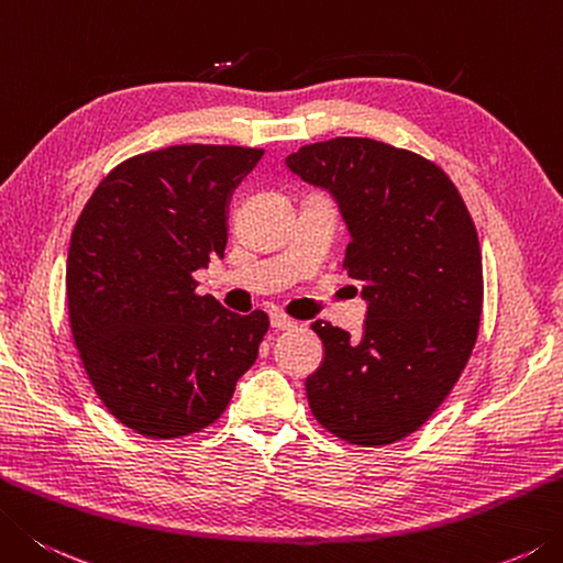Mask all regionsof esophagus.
<instances>
[{"instance_id": "obj_1", "label": "esophagus", "mask_w": 563, "mask_h": 563, "mask_svg": "<svg viewBox=\"0 0 563 563\" xmlns=\"http://www.w3.org/2000/svg\"><path fill=\"white\" fill-rule=\"evenodd\" d=\"M272 325L277 328V331H291V328H296V321H294V318L286 316V313L274 311L272 313Z\"/></svg>"}]
</instances>
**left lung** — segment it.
<instances>
[{
    "instance_id": "obj_1",
    "label": "left lung",
    "mask_w": 563,
    "mask_h": 563,
    "mask_svg": "<svg viewBox=\"0 0 563 563\" xmlns=\"http://www.w3.org/2000/svg\"><path fill=\"white\" fill-rule=\"evenodd\" d=\"M341 203L343 269L363 284V341L311 323L323 365L306 379L316 421L355 446H387L427 423L468 365L483 313V254L439 164L367 136L306 144L286 158Z\"/></svg>"
}]
</instances>
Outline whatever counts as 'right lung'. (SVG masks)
<instances>
[{"label":"right lung","instance_id":"1","mask_svg":"<svg viewBox=\"0 0 563 563\" xmlns=\"http://www.w3.org/2000/svg\"><path fill=\"white\" fill-rule=\"evenodd\" d=\"M264 150L178 144L117 164L73 228L66 289L85 375L112 417L181 439L228 409L269 316L222 309L194 272L222 257L228 198Z\"/></svg>","mask_w":563,"mask_h":563}]
</instances>
